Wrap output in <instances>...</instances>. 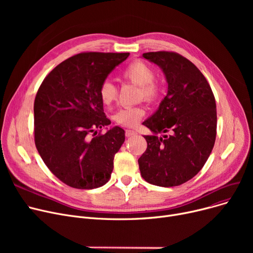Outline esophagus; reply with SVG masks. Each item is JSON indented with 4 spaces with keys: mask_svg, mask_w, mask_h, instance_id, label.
I'll use <instances>...</instances> for the list:
<instances>
[{
    "mask_svg": "<svg viewBox=\"0 0 253 253\" xmlns=\"http://www.w3.org/2000/svg\"><path fill=\"white\" fill-rule=\"evenodd\" d=\"M125 134L127 137H130V136H133V135H136L137 134V131L136 130H133V129H127Z\"/></svg>",
    "mask_w": 253,
    "mask_h": 253,
    "instance_id": "obj_1",
    "label": "esophagus"
}]
</instances>
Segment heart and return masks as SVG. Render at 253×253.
Returning <instances> with one entry per match:
<instances>
[{
  "mask_svg": "<svg viewBox=\"0 0 253 253\" xmlns=\"http://www.w3.org/2000/svg\"><path fill=\"white\" fill-rule=\"evenodd\" d=\"M123 77L131 83L139 86V95L145 100L152 101L160 93V86L154 81V70L143 61L136 60L129 64L123 72ZM98 94L102 104L111 105L117 98V88L111 81H104L99 87ZM143 115L144 111L140 106H132L119 110L115 114L114 120L119 125L132 127L138 124Z\"/></svg>",
  "mask_w": 253,
  "mask_h": 253,
  "instance_id": "obj_1",
  "label": "heart"
}]
</instances>
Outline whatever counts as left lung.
Returning <instances> with one entry per match:
<instances>
[{"mask_svg": "<svg viewBox=\"0 0 253 253\" xmlns=\"http://www.w3.org/2000/svg\"><path fill=\"white\" fill-rule=\"evenodd\" d=\"M168 84L157 111L142 123L148 148L138 159L141 176L158 187H175L193 178L206 163L216 137V104L203 74L174 52H148ZM159 133H163L158 137Z\"/></svg>", "mask_w": 253, "mask_h": 253, "instance_id": "left-lung-1", "label": "left lung"}]
</instances>
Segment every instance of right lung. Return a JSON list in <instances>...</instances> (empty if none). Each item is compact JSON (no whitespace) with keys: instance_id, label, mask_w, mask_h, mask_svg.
<instances>
[{"instance_id":"obj_1","label":"right lung","mask_w":253,"mask_h":253,"mask_svg":"<svg viewBox=\"0 0 253 253\" xmlns=\"http://www.w3.org/2000/svg\"><path fill=\"white\" fill-rule=\"evenodd\" d=\"M129 53H80L44 79L35 98V143L49 170L75 189L99 188L111 178L114 157L125 141L123 128L103 135L111 124L99 87Z\"/></svg>"}]
</instances>
